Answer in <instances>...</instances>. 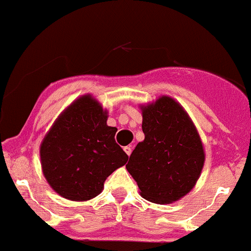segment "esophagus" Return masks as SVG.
I'll return each mask as SVG.
<instances>
[{
    "mask_svg": "<svg viewBox=\"0 0 251 251\" xmlns=\"http://www.w3.org/2000/svg\"><path fill=\"white\" fill-rule=\"evenodd\" d=\"M124 150H125L126 154L130 156V154H131V151H132V148L131 147H125V148H124Z\"/></svg>",
    "mask_w": 251,
    "mask_h": 251,
    "instance_id": "1",
    "label": "esophagus"
}]
</instances>
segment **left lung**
Listing matches in <instances>:
<instances>
[{
  "label": "left lung",
  "mask_w": 251,
  "mask_h": 251,
  "mask_svg": "<svg viewBox=\"0 0 251 251\" xmlns=\"http://www.w3.org/2000/svg\"><path fill=\"white\" fill-rule=\"evenodd\" d=\"M144 141L130 155L126 169L140 195L154 203H172L197 182L204 163L201 139L178 102L163 96L143 107Z\"/></svg>",
  "instance_id": "1"
}]
</instances>
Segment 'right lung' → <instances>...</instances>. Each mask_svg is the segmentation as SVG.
<instances>
[{
    "label": "right lung",
    "instance_id": "right-lung-1",
    "mask_svg": "<svg viewBox=\"0 0 251 251\" xmlns=\"http://www.w3.org/2000/svg\"><path fill=\"white\" fill-rule=\"evenodd\" d=\"M107 112L87 95L58 117L40 147L43 173L51 188L72 201L100 195L106 178L127 162L107 126Z\"/></svg>",
    "mask_w": 251,
    "mask_h": 251
}]
</instances>
